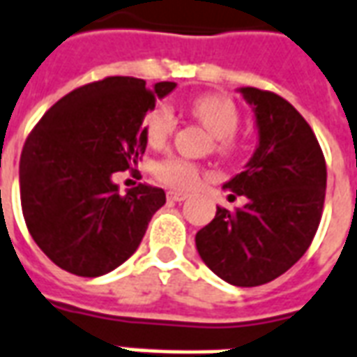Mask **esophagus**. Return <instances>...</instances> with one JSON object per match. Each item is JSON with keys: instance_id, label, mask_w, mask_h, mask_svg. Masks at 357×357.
Listing matches in <instances>:
<instances>
[{"instance_id": "1", "label": "esophagus", "mask_w": 357, "mask_h": 357, "mask_svg": "<svg viewBox=\"0 0 357 357\" xmlns=\"http://www.w3.org/2000/svg\"><path fill=\"white\" fill-rule=\"evenodd\" d=\"M168 200H172V202H181V200H185L189 195L187 192H179V191H168Z\"/></svg>"}]
</instances>
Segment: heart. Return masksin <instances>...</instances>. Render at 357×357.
I'll use <instances>...</instances> for the list:
<instances>
[{
	"label": "heart",
	"mask_w": 357,
	"mask_h": 357,
	"mask_svg": "<svg viewBox=\"0 0 357 357\" xmlns=\"http://www.w3.org/2000/svg\"><path fill=\"white\" fill-rule=\"evenodd\" d=\"M189 112L213 138H218L219 151H232L234 147L232 136L236 134L240 125L238 107L232 100L225 96H215V94L200 96L192 100ZM144 126L149 144L162 145L176 128V117L168 105H157L145 115ZM153 176L162 185L185 191L199 183L200 168L185 158L166 157L153 166Z\"/></svg>",
	"instance_id": "1"
}]
</instances>
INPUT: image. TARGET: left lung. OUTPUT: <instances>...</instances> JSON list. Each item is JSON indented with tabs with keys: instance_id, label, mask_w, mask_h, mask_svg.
I'll return each mask as SVG.
<instances>
[{
	"instance_id": "1",
	"label": "left lung",
	"mask_w": 357,
	"mask_h": 357,
	"mask_svg": "<svg viewBox=\"0 0 357 357\" xmlns=\"http://www.w3.org/2000/svg\"><path fill=\"white\" fill-rule=\"evenodd\" d=\"M252 105L257 147L244 172L227 181L244 208H218L197 232L200 259L232 286L273 282L305 255L326 199V158L312 128L287 100L253 86L238 89Z\"/></svg>"
}]
</instances>
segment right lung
Segmentation results:
<instances>
[{"instance_id": "add662e5", "label": "right lung", "mask_w": 357, "mask_h": 357, "mask_svg": "<svg viewBox=\"0 0 357 357\" xmlns=\"http://www.w3.org/2000/svg\"><path fill=\"white\" fill-rule=\"evenodd\" d=\"M176 83L105 77L79 86L45 113L20 155V200L31 238L68 273L96 278L138 250L158 187L119 192L115 172L138 165L147 147L144 119Z\"/></svg>"}]
</instances>
